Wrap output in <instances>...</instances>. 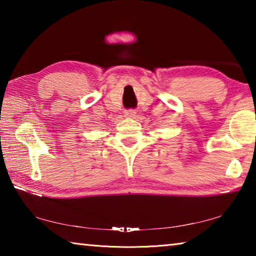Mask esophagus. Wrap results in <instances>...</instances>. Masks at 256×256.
I'll return each mask as SVG.
<instances>
[{
	"mask_svg": "<svg viewBox=\"0 0 256 256\" xmlns=\"http://www.w3.org/2000/svg\"><path fill=\"white\" fill-rule=\"evenodd\" d=\"M136 110H125V116H126V118H136Z\"/></svg>",
	"mask_w": 256,
	"mask_h": 256,
	"instance_id": "obj_1",
	"label": "esophagus"
}]
</instances>
